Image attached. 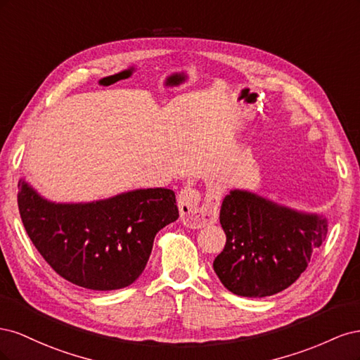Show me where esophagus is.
<instances>
[{"instance_id": "34e87169", "label": "esophagus", "mask_w": 360, "mask_h": 360, "mask_svg": "<svg viewBox=\"0 0 360 360\" xmlns=\"http://www.w3.org/2000/svg\"><path fill=\"white\" fill-rule=\"evenodd\" d=\"M179 209L184 225L191 228H202L217 221L219 213V197L212 193L205 201L197 189L184 188L179 195Z\"/></svg>"}]
</instances>
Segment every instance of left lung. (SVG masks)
<instances>
[{"label": "left lung", "mask_w": 360, "mask_h": 360, "mask_svg": "<svg viewBox=\"0 0 360 360\" xmlns=\"http://www.w3.org/2000/svg\"><path fill=\"white\" fill-rule=\"evenodd\" d=\"M219 221L226 243L213 270L226 290L243 297L288 288L329 231L326 214L292 209L248 189L225 195Z\"/></svg>", "instance_id": "obj_1"}]
</instances>
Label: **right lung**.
<instances>
[{
  "instance_id": "add662e5",
  "label": "right lung",
  "mask_w": 360,
  "mask_h": 360,
  "mask_svg": "<svg viewBox=\"0 0 360 360\" xmlns=\"http://www.w3.org/2000/svg\"><path fill=\"white\" fill-rule=\"evenodd\" d=\"M20 219L32 245L72 284L111 291L141 276L156 234L179 219L171 189H134L89 202L51 201L20 179Z\"/></svg>"
}]
</instances>
